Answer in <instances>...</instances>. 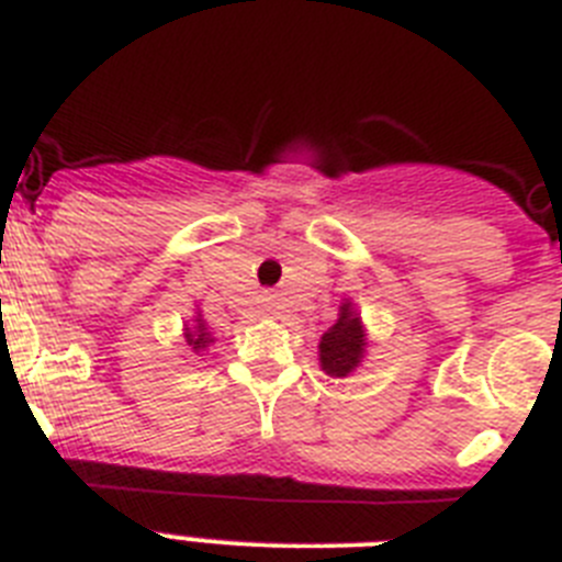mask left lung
<instances>
[{"label":"left lung","instance_id":"left-lung-1","mask_svg":"<svg viewBox=\"0 0 562 562\" xmlns=\"http://www.w3.org/2000/svg\"><path fill=\"white\" fill-rule=\"evenodd\" d=\"M366 335L351 304L340 306L337 324L321 337V366L331 376H349L360 366Z\"/></svg>","mask_w":562,"mask_h":562}]
</instances>
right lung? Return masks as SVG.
<instances>
[{
    "label": "right lung",
    "mask_w": 562,
    "mask_h": 562,
    "mask_svg": "<svg viewBox=\"0 0 562 562\" xmlns=\"http://www.w3.org/2000/svg\"><path fill=\"white\" fill-rule=\"evenodd\" d=\"M207 342H211V335L205 331V326H196V335H188V346H193V351L205 349Z\"/></svg>",
    "instance_id": "1"
}]
</instances>
